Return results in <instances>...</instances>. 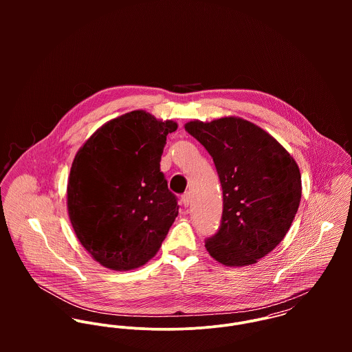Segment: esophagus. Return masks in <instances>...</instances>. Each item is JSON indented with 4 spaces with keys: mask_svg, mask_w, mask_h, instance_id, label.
Here are the masks:
<instances>
[{
    "mask_svg": "<svg viewBox=\"0 0 352 352\" xmlns=\"http://www.w3.org/2000/svg\"><path fill=\"white\" fill-rule=\"evenodd\" d=\"M191 201H192L191 192H186V194L182 197V204H183L184 207H188V206L191 204Z\"/></svg>",
    "mask_w": 352,
    "mask_h": 352,
    "instance_id": "obj_1",
    "label": "esophagus"
}]
</instances>
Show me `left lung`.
I'll return each instance as SVG.
<instances>
[{"instance_id": "8db88e82", "label": "left lung", "mask_w": 352, "mask_h": 352, "mask_svg": "<svg viewBox=\"0 0 352 352\" xmlns=\"http://www.w3.org/2000/svg\"><path fill=\"white\" fill-rule=\"evenodd\" d=\"M186 131L212 157L223 194L219 230L206 240L228 267L257 263L289 232L301 201L296 160L272 135L243 118L192 120Z\"/></svg>"}]
</instances>
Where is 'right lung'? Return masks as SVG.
<instances>
[{"instance_id":"obj_1","label":"right lung","mask_w":352,"mask_h":352,"mask_svg":"<svg viewBox=\"0 0 352 352\" xmlns=\"http://www.w3.org/2000/svg\"><path fill=\"white\" fill-rule=\"evenodd\" d=\"M173 120L137 109L98 129L77 151L67 211L81 245L102 267L129 271L158 252L179 214L160 161Z\"/></svg>"}]
</instances>
